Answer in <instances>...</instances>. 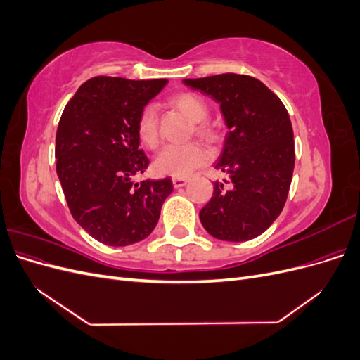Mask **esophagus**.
Listing matches in <instances>:
<instances>
[{"label":"esophagus","mask_w":360,"mask_h":360,"mask_svg":"<svg viewBox=\"0 0 360 360\" xmlns=\"http://www.w3.org/2000/svg\"><path fill=\"white\" fill-rule=\"evenodd\" d=\"M186 183H188V179H179V177H174L172 179V186L176 188V189L186 186Z\"/></svg>","instance_id":"1"}]
</instances>
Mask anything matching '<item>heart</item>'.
<instances>
[{
    "label": "heart",
    "mask_w": 360,
    "mask_h": 360,
    "mask_svg": "<svg viewBox=\"0 0 360 360\" xmlns=\"http://www.w3.org/2000/svg\"><path fill=\"white\" fill-rule=\"evenodd\" d=\"M171 103L181 111L195 124V132L205 139H216L217 130L205 122L209 117V106L201 99L200 96L193 93H179L171 99ZM136 130L141 143L147 147H155L159 141V120L158 110L153 103L146 105L139 112ZM210 155L204 147L197 143L188 144H169L163 147L156 159L155 168L158 172L165 176L184 179L191 174L205 165L209 162Z\"/></svg>",
    "instance_id": "obj_1"
}]
</instances>
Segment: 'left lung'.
<instances>
[{
  "label": "left lung",
  "instance_id": "left-lung-1",
  "mask_svg": "<svg viewBox=\"0 0 360 360\" xmlns=\"http://www.w3.org/2000/svg\"><path fill=\"white\" fill-rule=\"evenodd\" d=\"M183 82L219 103L228 127L214 163L228 180L214 181L200 221L219 240H250L275 222L288 197L296 159L290 115L252 76L222 73Z\"/></svg>",
  "mask_w": 360,
  "mask_h": 360
}]
</instances>
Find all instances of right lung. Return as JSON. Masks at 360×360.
<instances>
[{
	"instance_id": "1",
	"label": "right lung",
	"mask_w": 360,
	"mask_h": 360,
	"mask_svg": "<svg viewBox=\"0 0 360 360\" xmlns=\"http://www.w3.org/2000/svg\"><path fill=\"white\" fill-rule=\"evenodd\" d=\"M168 79L96 76L84 82L60 118L57 174L73 219L97 242L127 246L144 240L159 221L171 179L134 177L148 167L136 122Z\"/></svg>"
}]
</instances>
